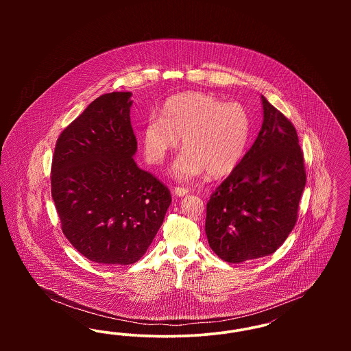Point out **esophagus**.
Returning a JSON list of instances; mask_svg holds the SVG:
<instances>
[{
	"mask_svg": "<svg viewBox=\"0 0 351 351\" xmlns=\"http://www.w3.org/2000/svg\"><path fill=\"white\" fill-rule=\"evenodd\" d=\"M188 192H189V191H188L186 188H184V186H175V188H173V193H175L176 196H179V197H183Z\"/></svg>",
	"mask_w": 351,
	"mask_h": 351,
	"instance_id": "esophagus-1",
	"label": "esophagus"
}]
</instances>
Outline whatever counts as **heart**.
I'll return each mask as SVG.
<instances>
[{
    "mask_svg": "<svg viewBox=\"0 0 351 351\" xmlns=\"http://www.w3.org/2000/svg\"><path fill=\"white\" fill-rule=\"evenodd\" d=\"M251 134L250 116L237 102L186 92L169 97L162 118L151 117L142 130L147 162L159 166L183 138L184 152L172 166L179 180H191L205 171L212 178L230 173L242 159Z\"/></svg>",
    "mask_w": 351,
    "mask_h": 351,
    "instance_id": "1",
    "label": "heart"
}]
</instances>
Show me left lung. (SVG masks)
I'll list each match as a JSON object with an SVG mask.
<instances>
[{"mask_svg":"<svg viewBox=\"0 0 351 351\" xmlns=\"http://www.w3.org/2000/svg\"><path fill=\"white\" fill-rule=\"evenodd\" d=\"M254 145L206 204L210 249L229 263L278 250L298 221L306 173L295 126L262 96Z\"/></svg>","mask_w":351,"mask_h":351,"instance_id":"1","label":"left lung"}]
</instances>
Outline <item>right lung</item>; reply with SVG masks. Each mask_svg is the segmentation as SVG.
Here are the masks:
<instances>
[{
  "mask_svg": "<svg viewBox=\"0 0 351 351\" xmlns=\"http://www.w3.org/2000/svg\"><path fill=\"white\" fill-rule=\"evenodd\" d=\"M130 97L112 92L92 101L59 135L51 166L63 233L85 258L108 266L139 261L171 204L167 186L134 160Z\"/></svg>",
  "mask_w": 351,
  "mask_h": 351,
  "instance_id": "1",
  "label": "right lung"
}]
</instances>
